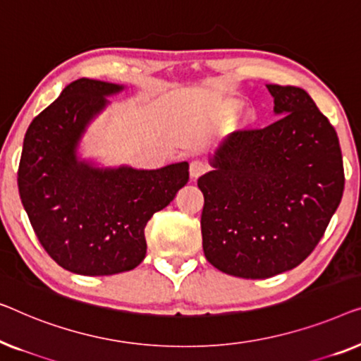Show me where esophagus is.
<instances>
[{"label":"esophagus","mask_w":361,"mask_h":361,"mask_svg":"<svg viewBox=\"0 0 361 361\" xmlns=\"http://www.w3.org/2000/svg\"><path fill=\"white\" fill-rule=\"evenodd\" d=\"M206 170H207V165L201 160H192L190 164V175H191L192 180L200 178L201 175H204Z\"/></svg>","instance_id":"esophagus-1"}]
</instances>
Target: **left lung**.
I'll list each match as a JSON object with an SVG mask.
<instances>
[{"mask_svg": "<svg viewBox=\"0 0 361 361\" xmlns=\"http://www.w3.org/2000/svg\"><path fill=\"white\" fill-rule=\"evenodd\" d=\"M280 119L227 135L197 180L202 250L227 275L263 280L306 260L343 195L337 132L302 88L267 85Z\"/></svg>", "mask_w": 361, "mask_h": 361, "instance_id": "left-lung-1", "label": "left lung"}]
</instances>
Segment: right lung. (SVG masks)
<instances>
[{"instance_id": "right-lung-1", "label": "right lung", "mask_w": 361, "mask_h": 361, "mask_svg": "<svg viewBox=\"0 0 361 361\" xmlns=\"http://www.w3.org/2000/svg\"><path fill=\"white\" fill-rule=\"evenodd\" d=\"M123 85L80 78L34 118L24 137L19 196L45 252L85 276L129 271L145 258L144 229L190 180L188 161L157 170L98 166L78 149Z\"/></svg>"}]
</instances>
